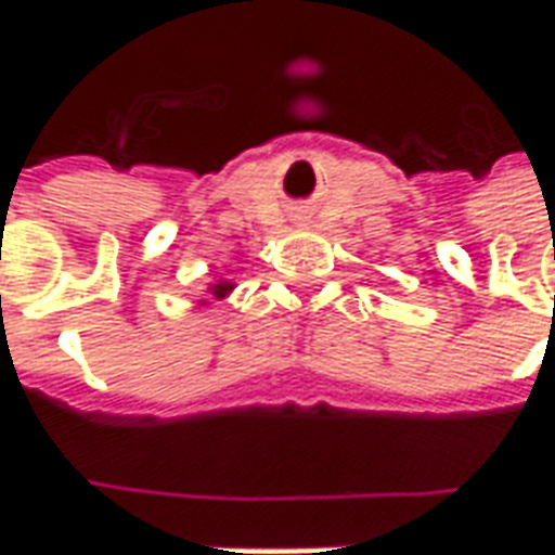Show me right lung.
Wrapping results in <instances>:
<instances>
[{
    "instance_id": "obj_1",
    "label": "right lung",
    "mask_w": 555,
    "mask_h": 555,
    "mask_svg": "<svg viewBox=\"0 0 555 555\" xmlns=\"http://www.w3.org/2000/svg\"><path fill=\"white\" fill-rule=\"evenodd\" d=\"M229 291H231L229 282H222V285H214V297H225Z\"/></svg>"
}]
</instances>
